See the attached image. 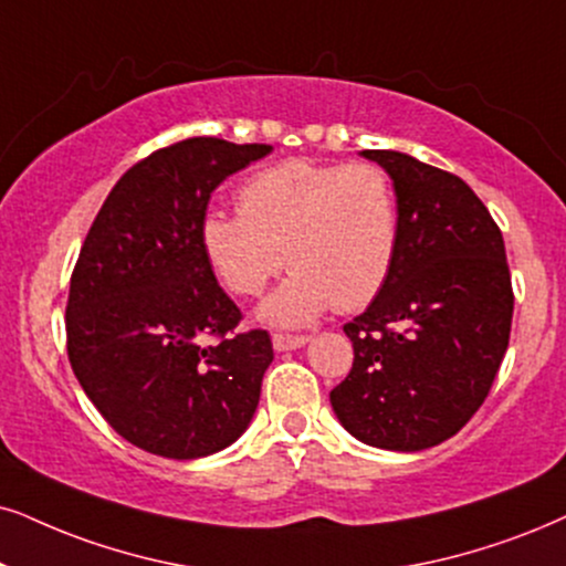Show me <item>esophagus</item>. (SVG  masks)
<instances>
[{
	"label": "esophagus",
	"instance_id": "1",
	"mask_svg": "<svg viewBox=\"0 0 566 566\" xmlns=\"http://www.w3.org/2000/svg\"><path fill=\"white\" fill-rule=\"evenodd\" d=\"M274 342L276 353H287V349H297L307 345V336L305 334H274L271 336Z\"/></svg>",
	"mask_w": 566,
	"mask_h": 566
}]
</instances>
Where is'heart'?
<instances>
[{
    "instance_id": "1",
    "label": "heart",
    "mask_w": 566,
    "mask_h": 566,
    "mask_svg": "<svg viewBox=\"0 0 566 566\" xmlns=\"http://www.w3.org/2000/svg\"><path fill=\"white\" fill-rule=\"evenodd\" d=\"M238 200L240 213L206 211L200 248L240 297L261 295L287 261L292 276L263 303V321L303 326L381 295L399 250L397 192L381 167L287 159L248 177Z\"/></svg>"
}]
</instances>
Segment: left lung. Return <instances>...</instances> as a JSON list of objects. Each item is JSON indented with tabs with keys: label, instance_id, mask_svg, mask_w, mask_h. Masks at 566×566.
I'll return each instance as SVG.
<instances>
[{
	"label": "left lung",
	"instance_id": "8db88e82",
	"mask_svg": "<svg viewBox=\"0 0 566 566\" xmlns=\"http://www.w3.org/2000/svg\"><path fill=\"white\" fill-rule=\"evenodd\" d=\"M363 156L395 182L399 250L381 295L345 324L355 360L328 399L357 441L420 452L489 397L510 345L512 276L502 230L468 182L399 151Z\"/></svg>",
	"mask_w": 566,
	"mask_h": 566
}]
</instances>
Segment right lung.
Instances as JSON below:
<instances>
[{"label":"right lung","instance_id":"obj_1","mask_svg":"<svg viewBox=\"0 0 566 566\" xmlns=\"http://www.w3.org/2000/svg\"><path fill=\"white\" fill-rule=\"evenodd\" d=\"M266 143L188 138L119 177L93 219L67 297V355L104 420L143 452L198 460L238 441L274 360L200 248L211 192ZM211 335L217 343H206Z\"/></svg>","mask_w":566,"mask_h":566}]
</instances>
